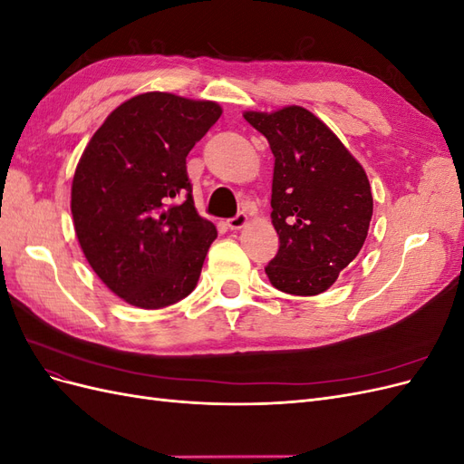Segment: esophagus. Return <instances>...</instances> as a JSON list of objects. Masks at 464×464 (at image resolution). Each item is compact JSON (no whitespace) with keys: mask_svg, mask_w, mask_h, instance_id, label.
I'll use <instances>...</instances> for the list:
<instances>
[{"mask_svg":"<svg viewBox=\"0 0 464 464\" xmlns=\"http://www.w3.org/2000/svg\"><path fill=\"white\" fill-rule=\"evenodd\" d=\"M247 224V215L246 213H240V215H236L234 218H230L228 220V228L230 230H242L244 227Z\"/></svg>","mask_w":464,"mask_h":464,"instance_id":"esophagus-1","label":"esophagus"}]
</instances>
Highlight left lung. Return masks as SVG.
Wrapping results in <instances>:
<instances>
[{
    "label": "left lung",
    "instance_id": "1",
    "mask_svg": "<svg viewBox=\"0 0 464 464\" xmlns=\"http://www.w3.org/2000/svg\"><path fill=\"white\" fill-rule=\"evenodd\" d=\"M275 154L271 220L280 247L265 266L294 296L329 290L366 242L373 215L370 179L325 123L302 106L244 111Z\"/></svg>",
    "mask_w": 464,
    "mask_h": 464
}]
</instances>
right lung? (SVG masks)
I'll list each match as a JSON object with an SVG mask.
<instances>
[{
    "instance_id": "obj_1",
    "label": "right lung",
    "mask_w": 464,
    "mask_h": 464,
    "mask_svg": "<svg viewBox=\"0 0 464 464\" xmlns=\"http://www.w3.org/2000/svg\"><path fill=\"white\" fill-rule=\"evenodd\" d=\"M222 108L172 92L120 104L82 150L72 184L79 246L102 283L159 310L198 286L215 224L193 205L186 157Z\"/></svg>"
}]
</instances>
